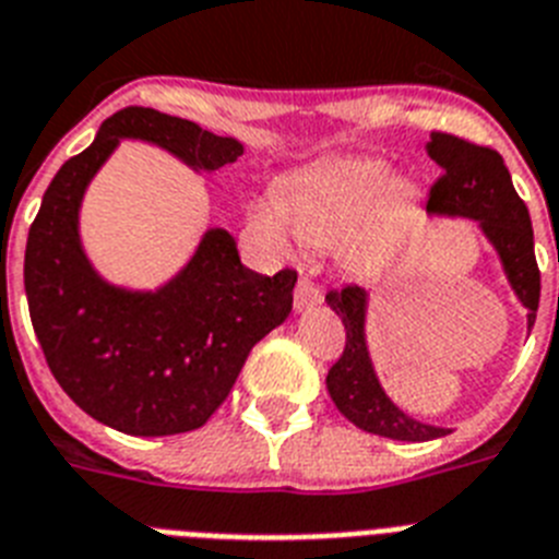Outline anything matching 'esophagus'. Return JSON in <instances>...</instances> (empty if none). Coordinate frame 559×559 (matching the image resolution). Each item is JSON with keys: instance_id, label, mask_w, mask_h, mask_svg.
<instances>
[{"instance_id": "1", "label": "esophagus", "mask_w": 559, "mask_h": 559, "mask_svg": "<svg viewBox=\"0 0 559 559\" xmlns=\"http://www.w3.org/2000/svg\"><path fill=\"white\" fill-rule=\"evenodd\" d=\"M324 293H321L319 284H312L310 278H301L295 284V310L304 312V310H312V307H319Z\"/></svg>"}]
</instances>
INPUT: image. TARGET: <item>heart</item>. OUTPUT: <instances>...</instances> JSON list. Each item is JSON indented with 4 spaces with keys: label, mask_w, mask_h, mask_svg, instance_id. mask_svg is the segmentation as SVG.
Returning <instances> with one entry per match:
<instances>
[{
    "label": "heart",
    "mask_w": 559,
    "mask_h": 559,
    "mask_svg": "<svg viewBox=\"0 0 559 559\" xmlns=\"http://www.w3.org/2000/svg\"><path fill=\"white\" fill-rule=\"evenodd\" d=\"M416 194V183L393 177L388 163H330L298 177L284 194V206L255 203L252 226L275 247H287L293 224L307 243L347 247V264L367 270L379 261L390 226L407 215Z\"/></svg>",
    "instance_id": "heart-1"
}]
</instances>
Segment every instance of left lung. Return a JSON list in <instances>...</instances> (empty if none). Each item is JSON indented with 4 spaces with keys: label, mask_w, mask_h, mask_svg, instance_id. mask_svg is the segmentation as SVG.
<instances>
[{
    "label": "left lung",
    "mask_w": 559,
    "mask_h": 559,
    "mask_svg": "<svg viewBox=\"0 0 559 559\" xmlns=\"http://www.w3.org/2000/svg\"><path fill=\"white\" fill-rule=\"evenodd\" d=\"M428 154L442 169L437 183L430 186L428 212L479 221V229L497 249L516 298L528 310L531 330L539 307V266L537 258H534V229H531L528 209H525L523 198L516 194L500 152L456 138V134H448V131H430ZM326 304L347 330L344 353L326 373V390H330L335 407L356 428L376 433V437L399 439V442H428V439L444 437L448 433L444 428L416 421L405 411H399L376 379L365 342V289L356 287V284L330 289Z\"/></svg>",
    "instance_id": "obj_1"
}]
</instances>
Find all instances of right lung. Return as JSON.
I'll return each mask as SVG.
<instances>
[{
  "label": "right lung",
  "mask_w": 559,
  "mask_h": 559,
  "mask_svg": "<svg viewBox=\"0 0 559 559\" xmlns=\"http://www.w3.org/2000/svg\"><path fill=\"white\" fill-rule=\"evenodd\" d=\"M122 138L157 143L198 171L243 154L198 122L129 106L45 189L25 247L31 324L53 379L76 407L131 437H171L206 425L229 396L249 350L293 310L295 270L258 275L235 238L209 229L194 258L157 293L99 278L80 247L85 186Z\"/></svg>",
  "instance_id": "obj_1"
}]
</instances>
